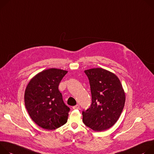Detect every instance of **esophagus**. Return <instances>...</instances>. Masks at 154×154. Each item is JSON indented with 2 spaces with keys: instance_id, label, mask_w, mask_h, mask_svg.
I'll return each instance as SVG.
<instances>
[{
  "instance_id": "obj_1",
  "label": "esophagus",
  "mask_w": 154,
  "mask_h": 154,
  "mask_svg": "<svg viewBox=\"0 0 154 154\" xmlns=\"http://www.w3.org/2000/svg\"><path fill=\"white\" fill-rule=\"evenodd\" d=\"M73 109H79V105H76L74 106L73 107Z\"/></svg>"
}]
</instances>
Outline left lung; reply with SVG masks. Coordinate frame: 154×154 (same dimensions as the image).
<instances>
[{"label": "left lung", "instance_id": "1", "mask_svg": "<svg viewBox=\"0 0 154 154\" xmlns=\"http://www.w3.org/2000/svg\"><path fill=\"white\" fill-rule=\"evenodd\" d=\"M91 86L92 104L82 111L84 124L96 131L111 127L120 117L124 107L125 94L119 78L101 68L84 71Z\"/></svg>", "mask_w": 154, "mask_h": 154}]
</instances>
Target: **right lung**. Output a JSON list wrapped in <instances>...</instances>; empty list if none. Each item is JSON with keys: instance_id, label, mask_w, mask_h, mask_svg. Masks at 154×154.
<instances>
[{"instance_id": "1", "label": "right lung", "mask_w": 154, "mask_h": 154, "mask_svg": "<svg viewBox=\"0 0 154 154\" xmlns=\"http://www.w3.org/2000/svg\"><path fill=\"white\" fill-rule=\"evenodd\" d=\"M67 72L57 68L45 70L30 80L25 90V106L30 117L45 130H55L67 122L70 108L58 89Z\"/></svg>"}]
</instances>
